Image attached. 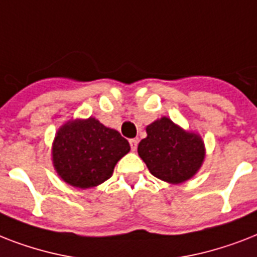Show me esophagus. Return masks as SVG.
Segmentation results:
<instances>
[{"mask_svg": "<svg viewBox=\"0 0 257 257\" xmlns=\"http://www.w3.org/2000/svg\"><path fill=\"white\" fill-rule=\"evenodd\" d=\"M129 144H131V149H132V151H136V149H137V140H136V139H132V140H129Z\"/></svg>", "mask_w": 257, "mask_h": 257, "instance_id": "esophagus-1", "label": "esophagus"}]
</instances>
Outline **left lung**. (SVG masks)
I'll return each instance as SVG.
<instances>
[{
	"mask_svg": "<svg viewBox=\"0 0 257 257\" xmlns=\"http://www.w3.org/2000/svg\"><path fill=\"white\" fill-rule=\"evenodd\" d=\"M147 133L137 152L155 177L179 184L199 171L205 152L197 135L185 132L167 117L148 125Z\"/></svg>",
	"mask_w": 257,
	"mask_h": 257,
	"instance_id": "1",
	"label": "left lung"
}]
</instances>
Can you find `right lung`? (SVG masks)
<instances>
[{"instance_id":"obj_1","label":"right lung","mask_w":257,"mask_h":257,"mask_svg":"<svg viewBox=\"0 0 257 257\" xmlns=\"http://www.w3.org/2000/svg\"><path fill=\"white\" fill-rule=\"evenodd\" d=\"M129 151L128 140L120 133L90 117L69 121L58 129L53 164L65 183L85 189L108 180L117 161Z\"/></svg>"}]
</instances>
